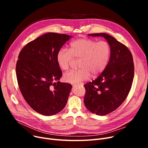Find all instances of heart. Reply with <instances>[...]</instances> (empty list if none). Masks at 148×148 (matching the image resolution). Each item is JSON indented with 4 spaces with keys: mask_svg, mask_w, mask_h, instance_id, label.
Wrapping results in <instances>:
<instances>
[{
    "mask_svg": "<svg viewBox=\"0 0 148 148\" xmlns=\"http://www.w3.org/2000/svg\"><path fill=\"white\" fill-rule=\"evenodd\" d=\"M111 54L110 45L105 41L97 42L88 38H80L72 42L69 50L60 49L56 56L59 66L67 70L74 59H79L77 70H71L64 74L65 82L78 83L88 80L91 75L97 76L106 68Z\"/></svg>",
    "mask_w": 148,
    "mask_h": 148,
    "instance_id": "b5f03b06",
    "label": "heart"
}]
</instances>
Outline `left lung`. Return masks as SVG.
Listing matches in <instances>:
<instances>
[{
	"label": "left lung",
	"instance_id": "8db88e82",
	"mask_svg": "<svg viewBox=\"0 0 148 148\" xmlns=\"http://www.w3.org/2000/svg\"><path fill=\"white\" fill-rule=\"evenodd\" d=\"M88 36L104 37L110 45L109 62L97 78L84 85V103L88 110L104 116L118 108L125 100L133 83L134 66L132 54L127 47L105 33Z\"/></svg>",
	"mask_w": 148,
	"mask_h": 148
}]
</instances>
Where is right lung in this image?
I'll use <instances>...</instances> for the list:
<instances>
[{
    "label": "right lung",
    "mask_w": 148,
    "mask_h": 148,
    "mask_svg": "<svg viewBox=\"0 0 148 148\" xmlns=\"http://www.w3.org/2000/svg\"><path fill=\"white\" fill-rule=\"evenodd\" d=\"M71 37L49 32L27 44L18 55L16 75L21 94L32 109L42 115L55 114L66 104L72 85L59 81L62 73L56 56Z\"/></svg>",
    "instance_id": "1"
}]
</instances>
